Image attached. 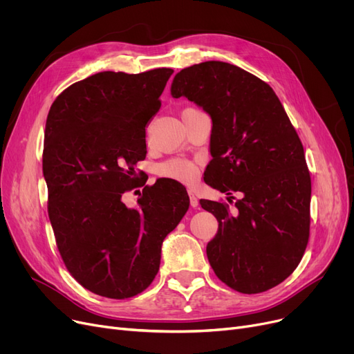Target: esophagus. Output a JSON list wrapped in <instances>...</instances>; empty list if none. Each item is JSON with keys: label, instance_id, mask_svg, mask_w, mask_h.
<instances>
[{"label": "esophagus", "instance_id": "1", "mask_svg": "<svg viewBox=\"0 0 354 354\" xmlns=\"http://www.w3.org/2000/svg\"><path fill=\"white\" fill-rule=\"evenodd\" d=\"M189 199H191V207L196 208L199 205V201H198V198H196V195L194 192H189Z\"/></svg>", "mask_w": 354, "mask_h": 354}]
</instances>
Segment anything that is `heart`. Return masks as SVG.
I'll use <instances>...</instances> for the list:
<instances>
[{
  "instance_id": "obj_1",
  "label": "heart",
  "mask_w": 354,
  "mask_h": 354,
  "mask_svg": "<svg viewBox=\"0 0 354 354\" xmlns=\"http://www.w3.org/2000/svg\"><path fill=\"white\" fill-rule=\"evenodd\" d=\"M159 172L171 179L182 182H194L198 178V167L195 163L185 159H172L159 167Z\"/></svg>"
}]
</instances>
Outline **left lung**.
<instances>
[{"mask_svg": "<svg viewBox=\"0 0 354 354\" xmlns=\"http://www.w3.org/2000/svg\"><path fill=\"white\" fill-rule=\"evenodd\" d=\"M175 99L187 97L212 120L205 182L227 202L202 201L218 231L207 245L222 283L267 291L297 268L310 234L311 179L301 140L274 90L238 66L203 62L176 73ZM234 199V196H227Z\"/></svg>", "mask_w": 354, "mask_h": 354, "instance_id": "8db88e82", "label": "left lung"}]
</instances>
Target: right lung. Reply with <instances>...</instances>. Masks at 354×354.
<instances>
[{
  "label": "right lung",
  "mask_w": 354,
  "mask_h": 354,
  "mask_svg": "<svg viewBox=\"0 0 354 354\" xmlns=\"http://www.w3.org/2000/svg\"><path fill=\"white\" fill-rule=\"evenodd\" d=\"M172 73H96L67 87L48 111L43 175L55 241L70 274L107 299L151 286L163 239L189 208L188 192L174 179L145 187L136 208L122 201L135 188L146 127Z\"/></svg>",
  "instance_id": "right-lung-1"
}]
</instances>
